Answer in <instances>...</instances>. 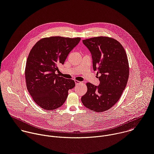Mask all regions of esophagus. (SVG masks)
Returning <instances> with one entry per match:
<instances>
[{
    "instance_id": "34e87169",
    "label": "esophagus",
    "mask_w": 154,
    "mask_h": 154,
    "mask_svg": "<svg viewBox=\"0 0 154 154\" xmlns=\"http://www.w3.org/2000/svg\"><path fill=\"white\" fill-rule=\"evenodd\" d=\"M75 83L76 85H79L80 83H82V82H79V81H77V80H75Z\"/></svg>"
}]
</instances>
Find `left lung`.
Instances as JSON below:
<instances>
[{"instance_id": "1", "label": "left lung", "mask_w": 154, "mask_h": 154, "mask_svg": "<svg viewBox=\"0 0 154 154\" xmlns=\"http://www.w3.org/2000/svg\"><path fill=\"white\" fill-rule=\"evenodd\" d=\"M92 56V66L97 71L100 83H87L88 91L82 97L83 105L95 112H104L120 98L128 80V60L123 46L116 39L97 37L83 40Z\"/></svg>"}]
</instances>
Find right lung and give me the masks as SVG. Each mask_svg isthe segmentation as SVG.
Returning a JSON list of instances; mask_svg holds the SVG:
<instances>
[{
    "label": "right lung",
    "mask_w": 154,
    "mask_h": 154,
    "mask_svg": "<svg viewBox=\"0 0 154 154\" xmlns=\"http://www.w3.org/2000/svg\"><path fill=\"white\" fill-rule=\"evenodd\" d=\"M80 40V37H51L40 40L31 49L25 68L26 86L42 108L53 110L60 107L68 90L75 86L74 80L60 77L56 72Z\"/></svg>",
    "instance_id": "add662e5"
}]
</instances>
